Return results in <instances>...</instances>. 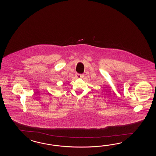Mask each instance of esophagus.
I'll use <instances>...</instances> for the list:
<instances>
[{
    "label": "esophagus",
    "instance_id": "esophagus-1",
    "mask_svg": "<svg viewBox=\"0 0 156 156\" xmlns=\"http://www.w3.org/2000/svg\"><path fill=\"white\" fill-rule=\"evenodd\" d=\"M75 76H76L77 78H81V77H83V74L76 73V74L75 75Z\"/></svg>",
    "mask_w": 156,
    "mask_h": 156
}]
</instances>
